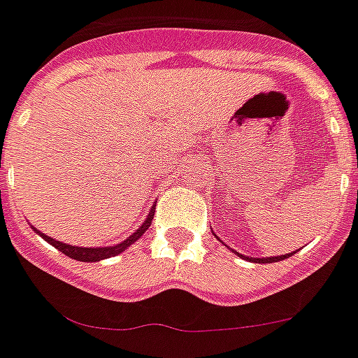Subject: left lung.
<instances>
[{
	"label": "left lung",
	"instance_id": "obj_1",
	"mask_svg": "<svg viewBox=\"0 0 358 358\" xmlns=\"http://www.w3.org/2000/svg\"><path fill=\"white\" fill-rule=\"evenodd\" d=\"M219 238V236H217ZM236 252V251H234ZM236 255H240V252H236ZM292 252H289V255H281V257H266V259H255V257H245V255H240L241 259L249 260V262H259V264H270V262H279V260H285L291 257Z\"/></svg>",
	"mask_w": 358,
	"mask_h": 358
}]
</instances>
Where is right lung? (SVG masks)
Masks as SVG:
<instances>
[{
  "instance_id": "right-lung-1",
  "label": "right lung",
  "mask_w": 358,
  "mask_h": 358,
  "mask_svg": "<svg viewBox=\"0 0 358 358\" xmlns=\"http://www.w3.org/2000/svg\"><path fill=\"white\" fill-rule=\"evenodd\" d=\"M152 217H155V206L150 208L149 215H147V219L143 220V224L136 230V232L131 234L130 238H126L124 241H120L117 245H111V247H77V245H69V243H64V241H56L52 238H48L47 234H41L37 228H34L39 236H41L43 240L48 241L50 245L56 247L58 251H62L64 255H67L69 259H75V260H80V262H98V260H103V259H111V257H117L120 255L122 251H126L128 247L134 245L136 241L147 232V228L150 227V222H152Z\"/></svg>"
}]
</instances>
